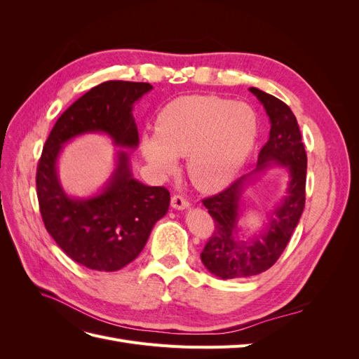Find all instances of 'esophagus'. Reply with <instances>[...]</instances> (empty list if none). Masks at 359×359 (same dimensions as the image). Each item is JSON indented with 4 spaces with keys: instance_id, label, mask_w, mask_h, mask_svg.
Listing matches in <instances>:
<instances>
[{
    "instance_id": "1",
    "label": "esophagus",
    "mask_w": 359,
    "mask_h": 359,
    "mask_svg": "<svg viewBox=\"0 0 359 359\" xmlns=\"http://www.w3.org/2000/svg\"><path fill=\"white\" fill-rule=\"evenodd\" d=\"M170 205H172V208H175V210H186V208H189V206H190L189 201L186 198L180 196V194H175V196H172Z\"/></svg>"
}]
</instances>
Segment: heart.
<instances>
[{
  "label": "heart",
  "instance_id": "1",
  "mask_svg": "<svg viewBox=\"0 0 359 359\" xmlns=\"http://www.w3.org/2000/svg\"><path fill=\"white\" fill-rule=\"evenodd\" d=\"M257 135V118L245 103L217 95H187L158 114L156 136L142 137V154L169 175L177 157H187V173L202 191H219L235 180Z\"/></svg>",
  "mask_w": 359,
  "mask_h": 359
}]
</instances>
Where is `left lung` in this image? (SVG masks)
Returning <instances> with one entry per match:
<instances>
[{"label":"left lung","mask_w":359,"mask_h":359,"mask_svg":"<svg viewBox=\"0 0 359 359\" xmlns=\"http://www.w3.org/2000/svg\"><path fill=\"white\" fill-rule=\"evenodd\" d=\"M250 91L264 104L271 121L269 139L260 149L257 166L252 172L277 164L290 170V184L287 196L271 216L267 229L248 242H238L236 236L239 231L241 196L249 175L202 201L214 219V232L206 241L201 259L211 274L223 280L257 276L273 266L286 248L306 205L307 154L297 118L277 97L257 88Z\"/></svg>","instance_id":"8db88e82"}]
</instances>
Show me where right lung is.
I'll use <instances>...</instances> for the list:
<instances>
[{"mask_svg": "<svg viewBox=\"0 0 359 359\" xmlns=\"http://www.w3.org/2000/svg\"><path fill=\"white\" fill-rule=\"evenodd\" d=\"M153 90L147 82L107 81L76 100L53 126L37 165L36 186L43 223L58 247L74 262L95 271H118L139 256L154 224L169 210L165 187L133 178L128 154L119 151L104 189L90 199L62 190L57 160L70 139L100 132L123 148H136L133 103Z\"/></svg>", "mask_w": 359, "mask_h": 359, "instance_id": "right-lung-1", "label": "right lung"}]
</instances>
